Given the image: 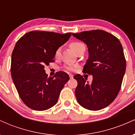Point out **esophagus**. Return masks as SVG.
I'll return each mask as SVG.
<instances>
[{"label": "esophagus", "mask_w": 135, "mask_h": 135, "mask_svg": "<svg viewBox=\"0 0 135 135\" xmlns=\"http://www.w3.org/2000/svg\"><path fill=\"white\" fill-rule=\"evenodd\" d=\"M69 77H70V79L73 78V75H72V74H69Z\"/></svg>", "instance_id": "obj_1"}]
</instances>
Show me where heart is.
I'll return each instance as SVG.
<instances>
[{
    "label": "heart",
    "instance_id": "obj_1",
    "mask_svg": "<svg viewBox=\"0 0 135 135\" xmlns=\"http://www.w3.org/2000/svg\"><path fill=\"white\" fill-rule=\"evenodd\" d=\"M83 43L79 42H72L70 44V47L71 49H72L74 51L76 52L77 49L79 48L80 46H83ZM61 47H60L57 48L56 49L55 52V58H58L60 56V55H61ZM65 69L66 70L70 71V72H74V71L76 70L77 69V65H67L65 66Z\"/></svg>",
    "mask_w": 135,
    "mask_h": 135
}]
</instances>
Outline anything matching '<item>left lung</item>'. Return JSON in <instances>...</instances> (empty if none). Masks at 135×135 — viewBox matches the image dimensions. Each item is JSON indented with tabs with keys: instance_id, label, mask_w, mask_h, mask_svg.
Wrapping results in <instances>:
<instances>
[{
	"instance_id": "obj_1",
	"label": "left lung",
	"mask_w": 135,
	"mask_h": 135,
	"mask_svg": "<svg viewBox=\"0 0 135 135\" xmlns=\"http://www.w3.org/2000/svg\"><path fill=\"white\" fill-rule=\"evenodd\" d=\"M87 45L89 58L83 72L93 75L91 83L80 75L77 80L75 97L86 109L99 110L110 104L118 94L126 71V59L119 40L102 30L72 33Z\"/></svg>"
}]
</instances>
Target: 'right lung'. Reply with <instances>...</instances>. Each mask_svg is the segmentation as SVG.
<instances>
[{
	"label": "right lung",
	"instance_id": "obj_1",
	"mask_svg": "<svg viewBox=\"0 0 135 135\" xmlns=\"http://www.w3.org/2000/svg\"><path fill=\"white\" fill-rule=\"evenodd\" d=\"M71 35L35 30L26 33L17 41L12 53L11 74L18 94L29 108L46 110L58 102L69 76L60 71L48 77L44 66L55 61L56 49Z\"/></svg>",
	"mask_w": 135,
	"mask_h": 135
}]
</instances>
